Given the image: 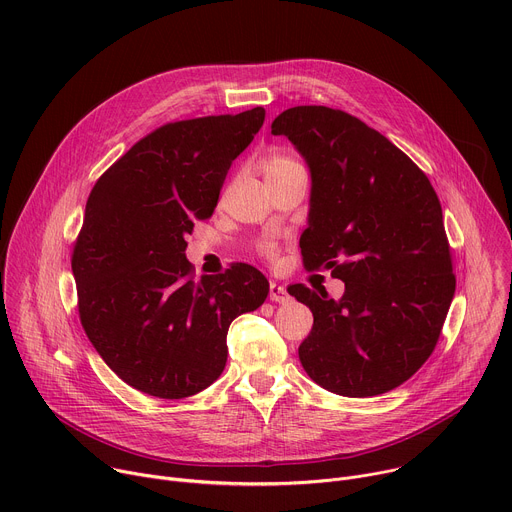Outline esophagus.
<instances>
[{
	"instance_id": "1",
	"label": "esophagus",
	"mask_w": 512,
	"mask_h": 512,
	"mask_svg": "<svg viewBox=\"0 0 512 512\" xmlns=\"http://www.w3.org/2000/svg\"><path fill=\"white\" fill-rule=\"evenodd\" d=\"M269 300L275 302V304H287L289 302V294L287 289L275 281L269 283Z\"/></svg>"
}]
</instances>
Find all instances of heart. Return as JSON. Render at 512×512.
Segmentation results:
<instances>
[{
  "instance_id": "b5f03b06",
  "label": "heart",
  "mask_w": 512,
  "mask_h": 512,
  "mask_svg": "<svg viewBox=\"0 0 512 512\" xmlns=\"http://www.w3.org/2000/svg\"><path fill=\"white\" fill-rule=\"evenodd\" d=\"M296 166H300V164H296L294 160H289V158H283V156L271 158L269 164H267V176L281 174V172H285V170H289V168H296ZM263 251H265V253H273V245H269V243L263 245Z\"/></svg>"
}]
</instances>
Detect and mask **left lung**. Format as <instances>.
<instances>
[{
  "instance_id": "8db88e82",
  "label": "left lung",
  "mask_w": 512,
  "mask_h": 512,
  "mask_svg": "<svg viewBox=\"0 0 512 512\" xmlns=\"http://www.w3.org/2000/svg\"><path fill=\"white\" fill-rule=\"evenodd\" d=\"M271 133L294 143L310 168L304 265L344 281L340 300L287 287L314 314L302 367L336 395L387 393L429 358L454 298L442 204L397 145L340 109L291 107Z\"/></svg>"
}]
</instances>
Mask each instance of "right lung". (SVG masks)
Instances as JSON below:
<instances>
[{"instance_id":"obj_1","label":"right lung","mask_w":512,"mask_h":512,"mask_svg":"<svg viewBox=\"0 0 512 512\" xmlns=\"http://www.w3.org/2000/svg\"><path fill=\"white\" fill-rule=\"evenodd\" d=\"M263 121L255 107L162 125L89 194L72 251L81 324L107 367L141 393L184 399L212 385L225 371L231 322L269 294L247 263L194 281L184 253Z\"/></svg>"}]
</instances>
